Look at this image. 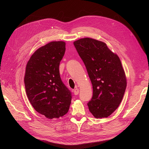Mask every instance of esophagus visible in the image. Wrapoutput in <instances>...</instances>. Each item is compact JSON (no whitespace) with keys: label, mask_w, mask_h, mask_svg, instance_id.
<instances>
[{"label":"esophagus","mask_w":149,"mask_h":149,"mask_svg":"<svg viewBox=\"0 0 149 149\" xmlns=\"http://www.w3.org/2000/svg\"><path fill=\"white\" fill-rule=\"evenodd\" d=\"M73 93L75 95H77V94H78V93H79V89L76 88V89H73Z\"/></svg>","instance_id":"obj_1"}]
</instances>
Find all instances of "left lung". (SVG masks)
Here are the masks:
<instances>
[{"label":"left lung","mask_w":149,"mask_h":149,"mask_svg":"<svg viewBox=\"0 0 149 149\" xmlns=\"http://www.w3.org/2000/svg\"><path fill=\"white\" fill-rule=\"evenodd\" d=\"M73 43L93 85L89 110L97 119L107 118L118 109L127 86L121 61L106 43L100 40L84 38Z\"/></svg>","instance_id":"8db88e82"}]
</instances>
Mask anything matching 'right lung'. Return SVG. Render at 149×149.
<instances>
[{
  "mask_svg": "<svg viewBox=\"0 0 149 149\" xmlns=\"http://www.w3.org/2000/svg\"><path fill=\"white\" fill-rule=\"evenodd\" d=\"M65 45L63 41L46 44L33 53L26 66L24 83L29 100L36 111L49 119L65 115L71 101L59 71Z\"/></svg>",
  "mask_w": 149,
  "mask_h": 149,
  "instance_id": "obj_1",
  "label": "right lung"
}]
</instances>
